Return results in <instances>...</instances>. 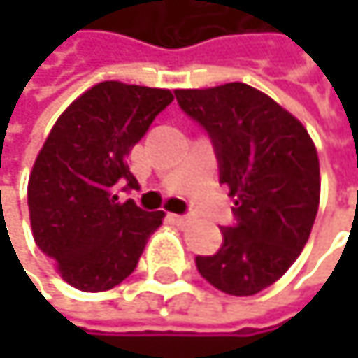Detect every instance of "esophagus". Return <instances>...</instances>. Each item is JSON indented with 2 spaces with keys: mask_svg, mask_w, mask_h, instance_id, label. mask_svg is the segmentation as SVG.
<instances>
[{
  "mask_svg": "<svg viewBox=\"0 0 358 358\" xmlns=\"http://www.w3.org/2000/svg\"><path fill=\"white\" fill-rule=\"evenodd\" d=\"M170 220H172L176 226H186V224L190 222V217H186V215H176V213H172V215H170Z\"/></svg>",
  "mask_w": 358,
  "mask_h": 358,
  "instance_id": "obj_1",
  "label": "esophagus"
}]
</instances>
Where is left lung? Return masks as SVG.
<instances>
[{
  "label": "left lung",
  "instance_id": "left-lung-1",
  "mask_svg": "<svg viewBox=\"0 0 358 358\" xmlns=\"http://www.w3.org/2000/svg\"><path fill=\"white\" fill-rule=\"evenodd\" d=\"M176 99L209 132L238 222L222 228V249L196 257V269L226 294H257L309 241L322 194L315 143L301 120L245 83L176 89Z\"/></svg>",
  "mask_w": 358,
  "mask_h": 358
}]
</instances>
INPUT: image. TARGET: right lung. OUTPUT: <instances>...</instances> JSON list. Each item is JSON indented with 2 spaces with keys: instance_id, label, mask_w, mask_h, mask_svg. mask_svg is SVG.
I'll use <instances>...</instances> for the list:
<instances>
[{
  "instance_id": "right-lung-1",
  "label": "right lung",
  "mask_w": 358,
  "mask_h": 358,
  "mask_svg": "<svg viewBox=\"0 0 358 358\" xmlns=\"http://www.w3.org/2000/svg\"><path fill=\"white\" fill-rule=\"evenodd\" d=\"M172 101L168 89L106 80L64 109L45 138L29 176L33 238L76 290L126 280L162 226L164 211L117 203L113 190L138 186L128 155Z\"/></svg>"
}]
</instances>
